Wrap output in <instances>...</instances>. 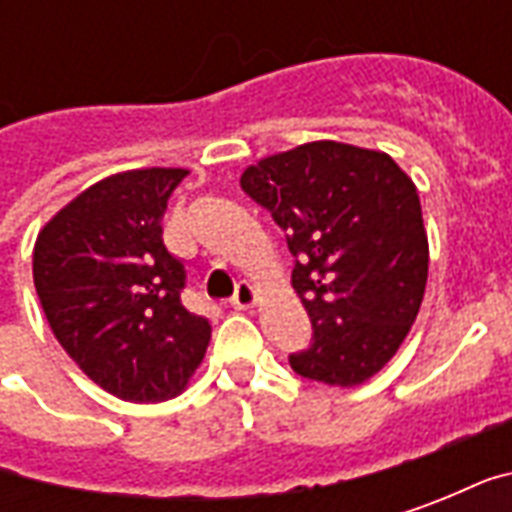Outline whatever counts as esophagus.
I'll list each match as a JSON object with an SVG mask.
<instances>
[{
    "label": "esophagus",
    "instance_id": "34e87169",
    "mask_svg": "<svg viewBox=\"0 0 512 512\" xmlns=\"http://www.w3.org/2000/svg\"><path fill=\"white\" fill-rule=\"evenodd\" d=\"M235 310H249V307H255L257 304V290L252 282H238V288H235L233 299H230Z\"/></svg>",
    "mask_w": 512,
    "mask_h": 512
}]
</instances>
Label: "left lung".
<instances>
[{
    "label": "left lung",
    "mask_w": 512,
    "mask_h": 512,
    "mask_svg": "<svg viewBox=\"0 0 512 512\" xmlns=\"http://www.w3.org/2000/svg\"><path fill=\"white\" fill-rule=\"evenodd\" d=\"M241 189L285 230L293 290L312 345L290 367L359 386L397 354L428 282V233L414 180L381 150L332 139L260 158Z\"/></svg>",
    "instance_id": "left-lung-1"
}]
</instances>
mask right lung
<instances>
[{"mask_svg":"<svg viewBox=\"0 0 512 512\" xmlns=\"http://www.w3.org/2000/svg\"><path fill=\"white\" fill-rule=\"evenodd\" d=\"M189 169H128L51 216L32 277L51 332L109 395L158 403L180 395L211 343L183 307L186 271L161 238L167 200Z\"/></svg>","mask_w":512,"mask_h":512,"instance_id":"obj_1","label":"right lung"}]
</instances>
